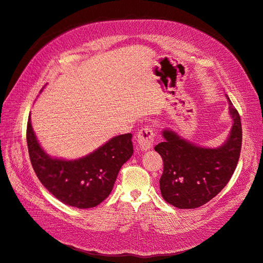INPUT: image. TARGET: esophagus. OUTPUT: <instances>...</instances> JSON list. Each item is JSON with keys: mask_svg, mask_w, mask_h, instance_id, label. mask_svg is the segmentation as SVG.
Listing matches in <instances>:
<instances>
[{"mask_svg": "<svg viewBox=\"0 0 263 263\" xmlns=\"http://www.w3.org/2000/svg\"><path fill=\"white\" fill-rule=\"evenodd\" d=\"M154 130L150 126H145L143 129L140 130L137 134L138 138V144L139 148L142 151H145L151 148L152 142H154Z\"/></svg>", "mask_w": 263, "mask_h": 263, "instance_id": "esophagus-1", "label": "esophagus"}]
</instances>
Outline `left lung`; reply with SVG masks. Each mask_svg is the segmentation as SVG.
<instances>
[{
	"label": "left lung",
	"mask_w": 263,
	"mask_h": 263,
	"mask_svg": "<svg viewBox=\"0 0 263 263\" xmlns=\"http://www.w3.org/2000/svg\"><path fill=\"white\" fill-rule=\"evenodd\" d=\"M229 100L233 119L230 138L217 149L189 143L173 131L155 146L163 160L160 191L163 199L178 209H196L206 204L227 186L237 166L242 146L240 114Z\"/></svg>",
	"instance_id": "left-lung-1"
}]
</instances>
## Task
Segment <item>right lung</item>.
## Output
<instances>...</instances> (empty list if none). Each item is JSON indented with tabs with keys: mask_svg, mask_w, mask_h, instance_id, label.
Returning <instances> with one entry per match:
<instances>
[{
	"mask_svg": "<svg viewBox=\"0 0 263 263\" xmlns=\"http://www.w3.org/2000/svg\"><path fill=\"white\" fill-rule=\"evenodd\" d=\"M132 134H121L78 160L52 159L41 149L30 115L27 143L32 168L41 184L64 204L90 209L111 194L121 167L133 154Z\"/></svg>",
	"mask_w": 263,
	"mask_h": 263,
	"instance_id": "obj_1",
	"label": "right lung"
}]
</instances>
